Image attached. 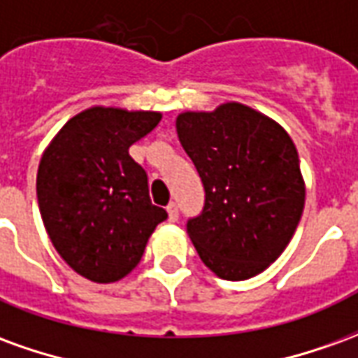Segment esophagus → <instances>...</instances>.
I'll return each mask as SVG.
<instances>
[{
    "label": "esophagus",
    "mask_w": 358,
    "mask_h": 358,
    "mask_svg": "<svg viewBox=\"0 0 358 358\" xmlns=\"http://www.w3.org/2000/svg\"><path fill=\"white\" fill-rule=\"evenodd\" d=\"M166 210H169V220H171V222H176V220H178V205H176V203H171V205L166 207Z\"/></svg>",
    "instance_id": "34e87169"
}]
</instances>
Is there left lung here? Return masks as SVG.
<instances>
[{
    "label": "left lung",
    "instance_id": "8db88e82",
    "mask_svg": "<svg viewBox=\"0 0 358 358\" xmlns=\"http://www.w3.org/2000/svg\"><path fill=\"white\" fill-rule=\"evenodd\" d=\"M180 143L205 187L187 234L224 280L261 274L282 255L305 207L299 155L282 126L241 103L176 118Z\"/></svg>",
    "mask_w": 358,
    "mask_h": 358
}]
</instances>
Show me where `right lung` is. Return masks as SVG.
I'll return each mask as SVG.
<instances>
[{
	"instance_id": "obj_1",
	"label": "right lung",
	"mask_w": 358,
	"mask_h": 358,
	"mask_svg": "<svg viewBox=\"0 0 358 358\" xmlns=\"http://www.w3.org/2000/svg\"><path fill=\"white\" fill-rule=\"evenodd\" d=\"M161 120L155 110L92 107L43 151L36 194L53 248L74 272L110 284L132 272L166 210L128 149Z\"/></svg>"
}]
</instances>
